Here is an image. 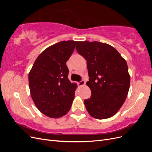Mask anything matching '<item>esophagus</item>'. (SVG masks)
Listing matches in <instances>:
<instances>
[{
    "label": "esophagus",
    "mask_w": 152,
    "mask_h": 152,
    "mask_svg": "<svg viewBox=\"0 0 152 152\" xmlns=\"http://www.w3.org/2000/svg\"><path fill=\"white\" fill-rule=\"evenodd\" d=\"M86 84V82L84 80H81L80 82H78V85L79 86H84Z\"/></svg>",
    "instance_id": "1"
}]
</instances>
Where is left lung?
Here are the masks:
<instances>
[{
    "instance_id": "obj_1",
    "label": "left lung",
    "mask_w": 152,
    "mask_h": 152,
    "mask_svg": "<svg viewBox=\"0 0 152 152\" xmlns=\"http://www.w3.org/2000/svg\"><path fill=\"white\" fill-rule=\"evenodd\" d=\"M76 50L87 61L91 97L84 100L87 111L97 119L112 117L127 98L130 75L126 61L112 45L94 41H77Z\"/></svg>"
}]
</instances>
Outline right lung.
Instances as JSON below:
<instances>
[{"instance_id":"add662e5","label":"right lung","mask_w":152,"mask_h":152,"mask_svg":"<svg viewBox=\"0 0 152 152\" xmlns=\"http://www.w3.org/2000/svg\"><path fill=\"white\" fill-rule=\"evenodd\" d=\"M75 44V41L67 40L50 45L37 58L29 72L31 98L39 111L49 117L65 115L74 99L77 84L68 79L66 63Z\"/></svg>"}]
</instances>
